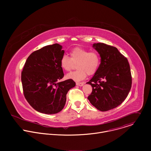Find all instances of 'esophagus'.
I'll return each instance as SVG.
<instances>
[{
    "label": "esophagus",
    "instance_id": "obj_1",
    "mask_svg": "<svg viewBox=\"0 0 151 151\" xmlns=\"http://www.w3.org/2000/svg\"><path fill=\"white\" fill-rule=\"evenodd\" d=\"M84 84L83 82H76V85H78V86H80V87H82V86H83Z\"/></svg>",
    "mask_w": 151,
    "mask_h": 151
}]
</instances>
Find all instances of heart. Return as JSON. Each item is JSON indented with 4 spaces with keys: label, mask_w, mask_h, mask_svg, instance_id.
I'll return each mask as SVG.
<instances>
[{
    "label": "heart",
    "mask_w": 151,
    "mask_h": 151,
    "mask_svg": "<svg viewBox=\"0 0 151 151\" xmlns=\"http://www.w3.org/2000/svg\"><path fill=\"white\" fill-rule=\"evenodd\" d=\"M69 58L66 55L62 56L60 60V66L65 71L69 72L76 64V70L67 75L68 79L75 81H80L85 79L87 74L93 75L97 71L100 64L99 54L94 51H89L81 48H75L70 52Z\"/></svg>",
    "instance_id": "heart-1"
}]
</instances>
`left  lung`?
Returning a JSON list of instances; mask_svg holds the SVG:
<instances>
[{
    "instance_id": "1",
    "label": "left lung",
    "mask_w": 151,
    "mask_h": 151,
    "mask_svg": "<svg viewBox=\"0 0 151 151\" xmlns=\"http://www.w3.org/2000/svg\"><path fill=\"white\" fill-rule=\"evenodd\" d=\"M93 47L99 52L101 63L87 83L93 87L88 99L97 109L104 112L120 105L130 91L132 79L128 60L116 47L97 43Z\"/></svg>"
}]
</instances>
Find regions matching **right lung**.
Masks as SVG:
<instances>
[{
    "label": "right lung",
    "mask_w": 151,
    "mask_h": 151,
    "mask_svg": "<svg viewBox=\"0 0 151 151\" xmlns=\"http://www.w3.org/2000/svg\"><path fill=\"white\" fill-rule=\"evenodd\" d=\"M62 46L55 44L32 52L21 72L24 97L34 109L45 114L60 112L65 105L66 94L76 83L72 79L59 82L64 76L60 60Z\"/></svg>",
    "instance_id": "add662e5"
}]
</instances>
